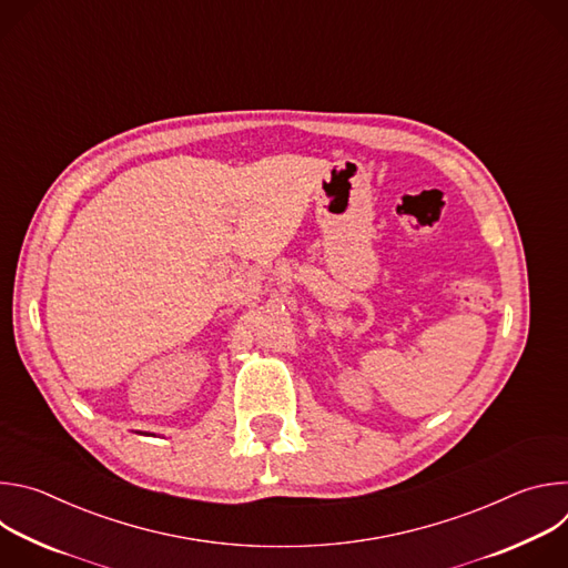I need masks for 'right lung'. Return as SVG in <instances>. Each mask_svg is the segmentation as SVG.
Masks as SVG:
<instances>
[{
  "label": "right lung",
  "mask_w": 568,
  "mask_h": 568,
  "mask_svg": "<svg viewBox=\"0 0 568 568\" xmlns=\"http://www.w3.org/2000/svg\"><path fill=\"white\" fill-rule=\"evenodd\" d=\"M136 434H141V436H154V434H148V432H136Z\"/></svg>",
  "instance_id": "obj_1"
}]
</instances>
